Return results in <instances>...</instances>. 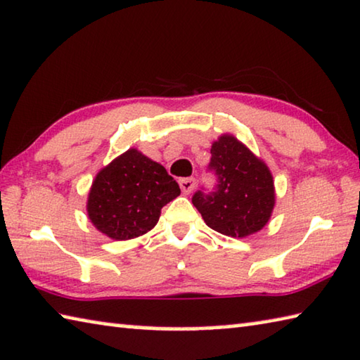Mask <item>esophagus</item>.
I'll list each match as a JSON object with an SVG mask.
<instances>
[{
  "label": "esophagus",
  "mask_w": 360,
  "mask_h": 360,
  "mask_svg": "<svg viewBox=\"0 0 360 360\" xmlns=\"http://www.w3.org/2000/svg\"><path fill=\"white\" fill-rule=\"evenodd\" d=\"M195 178H182L179 179V186H181V191L184 193H191L193 189H195Z\"/></svg>",
  "instance_id": "34e87169"
}]
</instances>
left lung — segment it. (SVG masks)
Instances as JSON below:
<instances>
[{
  "instance_id": "8db88e82",
  "label": "left lung",
  "mask_w": 360,
  "mask_h": 360,
  "mask_svg": "<svg viewBox=\"0 0 360 360\" xmlns=\"http://www.w3.org/2000/svg\"><path fill=\"white\" fill-rule=\"evenodd\" d=\"M208 171L216 176L211 192L202 187L192 197L211 229L229 237H247L267 224L276 203L269 168L233 136L211 146Z\"/></svg>"
}]
</instances>
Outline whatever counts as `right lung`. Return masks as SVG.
<instances>
[{
	"label": "right lung",
	"mask_w": 360,
	"mask_h": 360,
	"mask_svg": "<svg viewBox=\"0 0 360 360\" xmlns=\"http://www.w3.org/2000/svg\"><path fill=\"white\" fill-rule=\"evenodd\" d=\"M179 193V184L162 165L129 149L96 176L88 216L107 237L129 240L149 232L162 208Z\"/></svg>",
	"instance_id": "1"
}]
</instances>
